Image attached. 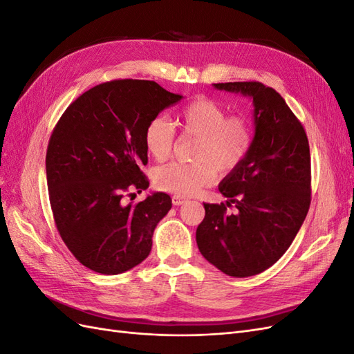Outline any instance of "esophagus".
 Segmentation results:
<instances>
[{
  "instance_id": "1",
  "label": "esophagus",
  "mask_w": 354,
  "mask_h": 354,
  "mask_svg": "<svg viewBox=\"0 0 354 354\" xmlns=\"http://www.w3.org/2000/svg\"><path fill=\"white\" fill-rule=\"evenodd\" d=\"M186 201H187V199H186V198H183V196L174 195V196H173V205H176V207H180V205H183V203H185Z\"/></svg>"
}]
</instances>
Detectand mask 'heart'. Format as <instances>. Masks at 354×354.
I'll return each mask as SVG.
<instances>
[{
    "label": "heart",
    "mask_w": 354,
    "mask_h": 354,
    "mask_svg": "<svg viewBox=\"0 0 354 354\" xmlns=\"http://www.w3.org/2000/svg\"><path fill=\"white\" fill-rule=\"evenodd\" d=\"M177 124L189 137H196L192 149L194 162H169L155 169L153 181L160 190L178 196L195 195L217 178V169L229 174L248 156L252 146V125L245 116H227L221 104L198 97L185 106ZM145 146L156 160L171 155L174 127L165 116H156L146 125Z\"/></svg>",
    "instance_id": "heart-1"
}]
</instances>
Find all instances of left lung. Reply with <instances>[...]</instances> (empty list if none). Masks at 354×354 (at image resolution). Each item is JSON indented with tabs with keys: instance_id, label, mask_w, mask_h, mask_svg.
I'll return each instance as SVG.
<instances>
[{
	"instance_id": "left-lung-1",
	"label": "left lung",
	"mask_w": 354,
	"mask_h": 354,
	"mask_svg": "<svg viewBox=\"0 0 354 354\" xmlns=\"http://www.w3.org/2000/svg\"><path fill=\"white\" fill-rule=\"evenodd\" d=\"M252 99L255 134L248 156L218 186L226 203H203L201 254L233 277L269 269L289 248L310 207L312 171L304 128L282 95L261 82H220ZM233 203L237 208L227 213Z\"/></svg>"
}]
</instances>
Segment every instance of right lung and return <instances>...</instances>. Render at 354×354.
I'll return each mask as SVG.
<instances>
[{"label":"right lung","instance_id":"obj_1","mask_svg":"<svg viewBox=\"0 0 354 354\" xmlns=\"http://www.w3.org/2000/svg\"><path fill=\"white\" fill-rule=\"evenodd\" d=\"M180 100L155 81L115 80L81 94L53 130L46 156L53 217L90 270L120 274L151 252L156 224L173 205L169 195L155 192L128 205L122 198L149 187L146 125Z\"/></svg>","mask_w":354,"mask_h":354}]
</instances>
